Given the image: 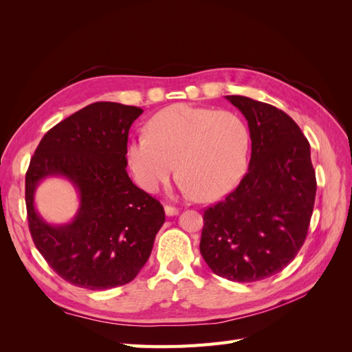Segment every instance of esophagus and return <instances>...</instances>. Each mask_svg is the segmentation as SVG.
<instances>
[{
  "instance_id": "1",
  "label": "esophagus",
  "mask_w": 352,
  "mask_h": 352,
  "mask_svg": "<svg viewBox=\"0 0 352 352\" xmlns=\"http://www.w3.org/2000/svg\"><path fill=\"white\" fill-rule=\"evenodd\" d=\"M164 211H166L167 216H176L179 212V210L176 207H172V206H164Z\"/></svg>"
}]
</instances>
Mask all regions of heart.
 <instances>
[{
  "label": "heart",
  "instance_id": "obj_1",
  "mask_svg": "<svg viewBox=\"0 0 352 352\" xmlns=\"http://www.w3.org/2000/svg\"><path fill=\"white\" fill-rule=\"evenodd\" d=\"M248 148V127L235 113L175 104L148 120L146 133L131 138L126 160L146 192L166 185L176 163L185 194L216 201L239 182Z\"/></svg>",
  "mask_w": 352,
  "mask_h": 352
}]
</instances>
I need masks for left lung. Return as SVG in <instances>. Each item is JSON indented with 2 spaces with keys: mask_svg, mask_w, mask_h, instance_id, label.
<instances>
[{
  "mask_svg": "<svg viewBox=\"0 0 352 352\" xmlns=\"http://www.w3.org/2000/svg\"><path fill=\"white\" fill-rule=\"evenodd\" d=\"M226 98L248 122L251 158L236 189L204 211L199 251L212 273L248 283L282 272L296 257L317 182L310 144L289 116L241 95Z\"/></svg>",
  "mask_w": 352,
  "mask_h": 352,
  "instance_id": "obj_1",
  "label": "left lung"
}]
</instances>
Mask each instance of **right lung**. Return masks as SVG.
<instances>
[{"label": "right lung", "instance_id": "right-lung-1", "mask_svg": "<svg viewBox=\"0 0 352 352\" xmlns=\"http://www.w3.org/2000/svg\"><path fill=\"white\" fill-rule=\"evenodd\" d=\"M142 111L89 104L50 129L30 158L25 195L32 239L50 267L74 286L102 291L133 280L166 220L160 201L126 172L127 136ZM48 175L69 178L80 192L78 214L67 226H48L34 210V189Z\"/></svg>", "mask_w": 352, "mask_h": 352}]
</instances>
